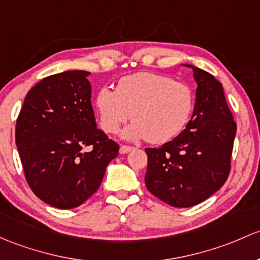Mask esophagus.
<instances>
[{
  "mask_svg": "<svg viewBox=\"0 0 260 260\" xmlns=\"http://www.w3.org/2000/svg\"><path fill=\"white\" fill-rule=\"evenodd\" d=\"M133 149V147H131V146H124V144H123V146H121V148H119V152L122 153V154H125V153H128V152H131Z\"/></svg>",
  "mask_w": 260,
  "mask_h": 260,
  "instance_id": "1",
  "label": "esophagus"
}]
</instances>
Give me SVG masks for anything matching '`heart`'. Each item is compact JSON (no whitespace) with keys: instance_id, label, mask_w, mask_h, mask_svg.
I'll use <instances>...</instances> for the list:
<instances>
[{"instance_id":"obj_1","label":"heart","mask_w":260,"mask_h":260,"mask_svg":"<svg viewBox=\"0 0 260 260\" xmlns=\"http://www.w3.org/2000/svg\"><path fill=\"white\" fill-rule=\"evenodd\" d=\"M194 92L183 82L157 73L124 76L116 91L103 87L95 97L100 123L107 133H117L128 118L135 122L125 137L147 138L151 143H166L187 125L194 108Z\"/></svg>"}]
</instances>
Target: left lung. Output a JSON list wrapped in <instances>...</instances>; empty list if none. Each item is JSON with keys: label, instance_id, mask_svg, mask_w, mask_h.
Returning <instances> with one entry per match:
<instances>
[{"label": "left lung", "instance_id": "1", "mask_svg": "<svg viewBox=\"0 0 260 260\" xmlns=\"http://www.w3.org/2000/svg\"><path fill=\"white\" fill-rule=\"evenodd\" d=\"M187 66L198 84L192 118L173 141L160 148H146L147 189L177 208L202 203L225 183L237 133L222 83L206 71Z\"/></svg>", "mask_w": 260, "mask_h": 260}]
</instances>
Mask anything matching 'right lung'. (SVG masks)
<instances>
[{
    "label": "right lung",
    "mask_w": 260,
    "mask_h": 260,
    "mask_svg": "<svg viewBox=\"0 0 260 260\" xmlns=\"http://www.w3.org/2000/svg\"><path fill=\"white\" fill-rule=\"evenodd\" d=\"M87 71L48 76L32 87L16 121L24 178L41 201L81 206L100 188L118 143L95 127Z\"/></svg>",
    "instance_id": "add662e5"
}]
</instances>
